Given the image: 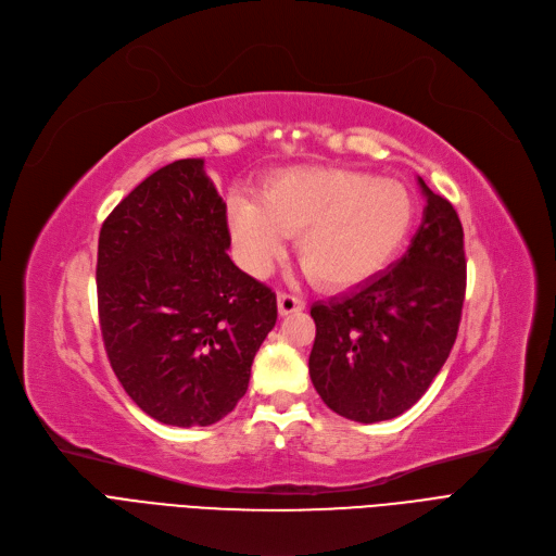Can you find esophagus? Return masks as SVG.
Masks as SVG:
<instances>
[{"instance_id": "esophagus-1", "label": "esophagus", "mask_w": 556, "mask_h": 556, "mask_svg": "<svg viewBox=\"0 0 556 556\" xmlns=\"http://www.w3.org/2000/svg\"><path fill=\"white\" fill-rule=\"evenodd\" d=\"M301 309H305V301H303V299H299V296H294V294H285V292L278 294V312H280L282 316L301 312Z\"/></svg>"}]
</instances>
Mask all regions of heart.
Listing matches in <instances>:
<instances>
[{
  "label": "heart",
  "mask_w": 556,
  "mask_h": 556,
  "mask_svg": "<svg viewBox=\"0 0 556 556\" xmlns=\"http://www.w3.org/2000/svg\"><path fill=\"white\" fill-rule=\"evenodd\" d=\"M412 199L405 185L341 167L276 174L260 194L232 197L228 228L251 274H267L296 232L307 274L328 289H346L378 274L405 240Z\"/></svg>",
  "instance_id": "heart-1"
}]
</instances>
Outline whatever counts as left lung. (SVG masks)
<instances>
[{
    "label": "left lung",
    "mask_w": 556,
    "mask_h": 556,
    "mask_svg": "<svg viewBox=\"0 0 556 556\" xmlns=\"http://www.w3.org/2000/svg\"><path fill=\"white\" fill-rule=\"evenodd\" d=\"M422 222L407 253L355 292L314 303L309 378L343 418L401 416L428 391L457 339L466 294L464 228L453 203L418 178Z\"/></svg>",
    "instance_id": "left-lung-1"
}]
</instances>
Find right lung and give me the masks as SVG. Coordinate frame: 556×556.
<instances>
[{"instance_id": "1", "label": "right lung", "mask_w": 556, "mask_h": 556, "mask_svg": "<svg viewBox=\"0 0 556 556\" xmlns=\"http://www.w3.org/2000/svg\"><path fill=\"white\" fill-rule=\"evenodd\" d=\"M228 249L226 203L201 157L153 172L101 226L103 346L130 401L165 426L205 428L232 412L276 326V294Z\"/></svg>"}]
</instances>
